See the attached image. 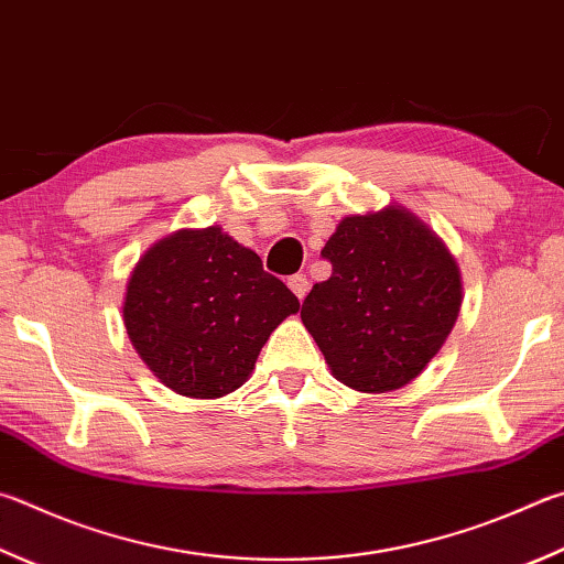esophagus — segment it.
Returning a JSON list of instances; mask_svg holds the SVG:
<instances>
[{
	"label": "esophagus",
	"instance_id": "1",
	"mask_svg": "<svg viewBox=\"0 0 564 564\" xmlns=\"http://www.w3.org/2000/svg\"><path fill=\"white\" fill-rule=\"evenodd\" d=\"M289 289L295 293V299L303 301L305 293H308V279H305L303 273H295L289 279Z\"/></svg>",
	"mask_w": 564,
	"mask_h": 564
}]
</instances>
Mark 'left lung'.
Instances as JSON below:
<instances>
[{
    "label": "left lung",
    "instance_id": "left-lung-1",
    "mask_svg": "<svg viewBox=\"0 0 564 564\" xmlns=\"http://www.w3.org/2000/svg\"><path fill=\"white\" fill-rule=\"evenodd\" d=\"M333 273L301 317L333 375L357 392H392L442 350L460 308L454 256L414 214L345 217L325 249Z\"/></svg>",
    "mask_w": 564,
    "mask_h": 564
}]
</instances>
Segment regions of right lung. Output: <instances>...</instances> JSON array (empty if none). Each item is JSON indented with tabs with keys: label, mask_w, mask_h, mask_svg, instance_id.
Returning a JSON list of instances; mask_svg holds the SVG:
<instances>
[{
	"label": "right lung",
	"mask_w": 564,
	"mask_h": 564,
	"mask_svg": "<svg viewBox=\"0 0 564 564\" xmlns=\"http://www.w3.org/2000/svg\"><path fill=\"white\" fill-rule=\"evenodd\" d=\"M299 308L289 285L263 271L259 253L209 227L182 229L142 256L122 317L162 384L217 399L249 380L269 335Z\"/></svg>",
	"instance_id": "1"
}]
</instances>
